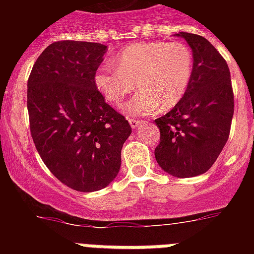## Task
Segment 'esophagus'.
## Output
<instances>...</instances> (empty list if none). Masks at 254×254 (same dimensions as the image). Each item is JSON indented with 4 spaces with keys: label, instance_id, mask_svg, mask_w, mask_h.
<instances>
[{
    "label": "esophagus",
    "instance_id": "esophagus-1",
    "mask_svg": "<svg viewBox=\"0 0 254 254\" xmlns=\"http://www.w3.org/2000/svg\"><path fill=\"white\" fill-rule=\"evenodd\" d=\"M128 122H129V125H131V127L132 128H137L138 126L141 125V121H138V120H134V118H129L128 120Z\"/></svg>",
    "mask_w": 254,
    "mask_h": 254
}]
</instances>
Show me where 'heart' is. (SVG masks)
<instances>
[{"label":"heart","mask_w":254,"mask_h":254,"mask_svg":"<svg viewBox=\"0 0 254 254\" xmlns=\"http://www.w3.org/2000/svg\"><path fill=\"white\" fill-rule=\"evenodd\" d=\"M94 73V86L108 103L122 104L133 91L125 109L129 116H145L159 108L170 109L188 90L193 75L190 48L178 42H141L126 47Z\"/></svg>","instance_id":"1"}]
</instances>
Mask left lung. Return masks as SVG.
I'll list each match as a JSON object with an SVG mask.
<instances>
[{"instance_id":"left-lung-1","label":"left lung","mask_w":254,"mask_h":254,"mask_svg":"<svg viewBox=\"0 0 254 254\" xmlns=\"http://www.w3.org/2000/svg\"><path fill=\"white\" fill-rule=\"evenodd\" d=\"M193 56V75L183 99L155 120L160 142L155 159L164 172L190 178L207 172L216 161L230 132L234 95L226 61L197 34L181 31Z\"/></svg>"}]
</instances>
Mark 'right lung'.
<instances>
[{
	"label": "right lung",
	"instance_id": "add662e5",
	"mask_svg": "<svg viewBox=\"0 0 254 254\" xmlns=\"http://www.w3.org/2000/svg\"><path fill=\"white\" fill-rule=\"evenodd\" d=\"M107 46L62 40L47 47L28 80L31 137L58 181L78 192L107 187L121 168L128 121L94 86Z\"/></svg>",
	"mask_w": 254,
	"mask_h": 254
}]
</instances>
